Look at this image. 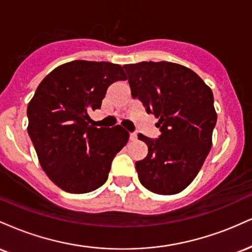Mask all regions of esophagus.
I'll list each match as a JSON object with an SVG mask.
<instances>
[{"label": "esophagus", "instance_id": "34e87169", "mask_svg": "<svg viewBox=\"0 0 252 252\" xmlns=\"http://www.w3.org/2000/svg\"><path fill=\"white\" fill-rule=\"evenodd\" d=\"M129 138H130V141H135L136 138H137V135H136L135 132H130V135H129Z\"/></svg>", "mask_w": 252, "mask_h": 252}]
</instances>
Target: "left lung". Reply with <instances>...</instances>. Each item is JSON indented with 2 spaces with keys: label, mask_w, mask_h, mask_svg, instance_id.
<instances>
[{
  "label": "left lung",
  "mask_w": 252,
  "mask_h": 252,
  "mask_svg": "<svg viewBox=\"0 0 252 252\" xmlns=\"http://www.w3.org/2000/svg\"><path fill=\"white\" fill-rule=\"evenodd\" d=\"M132 98L153 114L161 134H138L148 154L135 163L142 186L156 194H176L194 180L212 147L217 114L211 89L179 63L142 62L123 66Z\"/></svg>",
  "instance_id": "1"
}]
</instances>
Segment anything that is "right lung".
<instances>
[{"mask_svg": "<svg viewBox=\"0 0 252 252\" xmlns=\"http://www.w3.org/2000/svg\"><path fill=\"white\" fill-rule=\"evenodd\" d=\"M122 66L74 60L58 66L37 86L28 104V134L42 169L58 187L80 194L108 180L114 158L128 142L121 126H89L106 90L126 80Z\"/></svg>", "mask_w": 252, "mask_h": 252, "instance_id": "right-lung-1", "label": "right lung"}]
</instances>
